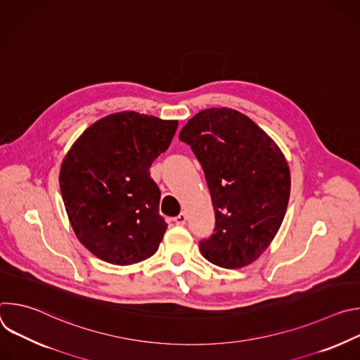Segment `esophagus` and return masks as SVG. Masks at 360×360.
Returning <instances> with one entry per match:
<instances>
[{"mask_svg": "<svg viewBox=\"0 0 360 360\" xmlns=\"http://www.w3.org/2000/svg\"><path fill=\"white\" fill-rule=\"evenodd\" d=\"M186 219H188L186 214H185V212H181V214L174 219V222H175L176 225H185V224H186Z\"/></svg>", "mask_w": 360, "mask_h": 360, "instance_id": "esophagus-1", "label": "esophagus"}]
</instances>
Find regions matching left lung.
<instances>
[{
  "mask_svg": "<svg viewBox=\"0 0 360 360\" xmlns=\"http://www.w3.org/2000/svg\"><path fill=\"white\" fill-rule=\"evenodd\" d=\"M179 139L200 164L215 211L214 233L199 240L202 256L226 269L249 265L269 246L288 208L290 174L283 153L231 108L200 111Z\"/></svg>",
  "mask_w": 360,
  "mask_h": 360,
  "instance_id": "1",
  "label": "left lung"
}]
</instances>
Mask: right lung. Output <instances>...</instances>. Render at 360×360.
Wrapping results in <instances>:
<instances>
[{
	"label": "right lung",
	"mask_w": 360,
	"mask_h": 360,
	"mask_svg": "<svg viewBox=\"0 0 360 360\" xmlns=\"http://www.w3.org/2000/svg\"><path fill=\"white\" fill-rule=\"evenodd\" d=\"M178 121L125 111L91 125L61 165L60 186L79 242L96 258L132 265L158 250L167 231L149 168Z\"/></svg>",
	"instance_id": "add662e5"
}]
</instances>
